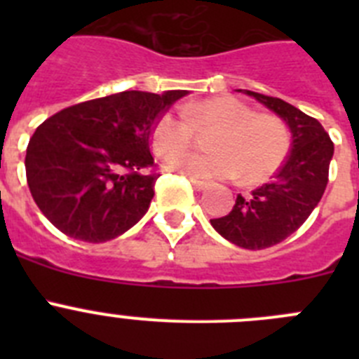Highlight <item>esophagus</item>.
<instances>
[{"label":"esophagus","instance_id":"obj_1","mask_svg":"<svg viewBox=\"0 0 359 359\" xmlns=\"http://www.w3.org/2000/svg\"><path fill=\"white\" fill-rule=\"evenodd\" d=\"M190 183L194 187L196 190H205L208 187L207 182H201V180H196V177H190Z\"/></svg>","mask_w":359,"mask_h":359}]
</instances>
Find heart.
I'll return each mask as SVG.
<instances>
[{
  "mask_svg": "<svg viewBox=\"0 0 359 359\" xmlns=\"http://www.w3.org/2000/svg\"><path fill=\"white\" fill-rule=\"evenodd\" d=\"M216 129L208 137L210 151H180L194 129ZM152 147L170 154L167 167L190 177H237L253 185L273 174L290 151V133L280 118L257 115L236 97H214L165 111L152 129Z\"/></svg>",
  "mask_w": 359,
  "mask_h": 359,
  "instance_id": "1",
  "label": "heart"
}]
</instances>
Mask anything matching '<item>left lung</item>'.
I'll return each mask as SVG.
<instances>
[{
	"label": "left lung",
	"mask_w": 359,
	"mask_h": 359,
	"mask_svg": "<svg viewBox=\"0 0 359 359\" xmlns=\"http://www.w3.org/2000/svg\"><path fill=\"white\" fill-rule=\"evenodd\" d=\"M250 95L277 113L291 131V151L286 163L269 183L237 196L226 215L210 219L217 233L246 250H264L282 243L306 223L327 187L329 163L334 145L322 123L282 98L255 91Z\"/></svg>",
	"instance_id": "8db88e82"
}]
</instances>
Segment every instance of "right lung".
<instances>
[{"instance_id": "1", "label": "right lung", "mask_w": 359, "mask_h": 359, "mask_svg": "<svg viewBox=\"0 0 359 359\" xmlns=\"http://www.w3.org/2000/svg\"><path fill=\"white\" fill-rule=\"evenodd\" d=\"M185 90L120 91L44 120L28 142L27 182L50 223L73 239L106 243L135 226L154 196L152 129Z\"/></svg>"}]
</instances>
